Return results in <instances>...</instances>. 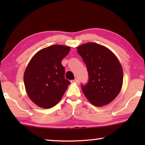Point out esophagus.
<instances>
[{
    "instance_id": "1",
    "label": "esophagus",
    "mask_w": 145,
    "mask_h": 145,
    "mask_svg": "<svg viewBox=\"0 0 145 145\" xmlns=\"http://www.w3.org/2000/svg\"><path fill=\"white\" fill-rule=\"evenodd\" d=\"M71 82H72V83H75V84H78L79 83H80V81H79V80H78V78H75L74 80H73L71 81Z\"/></svg>"
}]
</instances>
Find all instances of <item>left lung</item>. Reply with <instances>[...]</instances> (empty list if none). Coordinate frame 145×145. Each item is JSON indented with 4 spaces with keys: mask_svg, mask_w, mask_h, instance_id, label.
Wrapping results in <instances>:
<instances>
[{
    "mask_svg": "<svg viewBox=\"0 0 145 145\" xmlns=\"http://www.w3.org/2000/svg\"><path fill=\"white\" fill-rule=\"evenodd\" d=\"M86 65L89 80L82 92L91 104L102 106L112 102L120 92L123 72L120 61L107 47L87 43L77 47Z\"/></svg>",
    "mask_w": 145,
    "mask_h": 145,
    "instance_id": "obj_1",
    "label": "left lung"
}]
</instances>
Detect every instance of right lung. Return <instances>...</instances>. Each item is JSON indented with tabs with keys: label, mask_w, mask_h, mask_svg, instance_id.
I'll use <instances>...</instances> for the list:
<instances>
[{
	"label": "right lung",
	"mask_w": 145,
	"mask_h": 145,
	"mask_svg": "<svg viewBox=\"0 0 145 145\" xmlns=\"http://www.w3.org/2000/svg\"><path fill=\"white\" fill-rule=\"evenodd\" d=\"M70 49L65 45H51L39 51L27 65L24 75L25 90L39 107L55 106L71 84L65 78V68L61 64Z\"/></svg>",
	"instance_id": "1"
}]
</instances>
